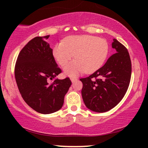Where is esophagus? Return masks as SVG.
Returning <instances> with one entry per match:
<instances>
[{
    "label": "esophagus",
    "instance_id": "1",
    "mask_svg": "<svg viewBox=\"0 0 148 148\" xmlns=\"http://www.w3.org/2000/svg\"><path fill=\"white\" fill-rule=\"evenodd\" d=\"M70 79H71V81H72V83H73V82H74V81H76V80H77V79H76V78H74V77L70 78Z\"/></svg>",
    "mask_w": 148,
    "mask_h": 148
}]
</instances>
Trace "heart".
Instances as JSON below:
<instances>
[{"label":"heart","instance_id":"obj_1","mask_svg":"<svg viewBox=\"0 0 148 148\" xmlns=\"http://www.w3.org/2000/svg\"><path fill=\"white\" fill-rule=\"evenodd\" d=\"M108 45L106 40L91 35L71 36L57 43L53 55L60 66L66 65L74 57L76 60L64 68L66 75L75 76L84 70L90 73L99 69L106 60Z\"/></svg>","mask_w":148,"mask_h":148}]
</instances>
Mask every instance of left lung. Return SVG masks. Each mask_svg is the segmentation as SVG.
Instances as JSON below:
<instances>
[{"label":"left lung","instance_id":"8db88e82","mask_svg":"<svg viewBox=\"0 0 148 148\" xmlns=\"http://www.w3.org/2000/svg\"><path fill=\"white\" fill-rule=\"evenodd\" d=\"M112 48L116 53L104 65L88 77L80 79L85 105L91 111L103 113L116 106L125 96L130 85L132 63L125 46L113 39Z\"/></svg>","mask_w":148,"mask_h":148}]
</instances>
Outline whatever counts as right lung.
<instances>
[{
    "mask_svg": "<svg viewBox=\"0 0 148 148\" xmlns=\"http://www.w3.org/2000/svg\"><path fill=\"white\" fill-rule=\"evenodd\" d=\"M36 37L22 49L15 66V79L25 103L35 111L50 114L62 108L72 82L69 78L53 79L61 73L53 50L46 40Z\"/></svg>",
    "mask_w": 148,
    "mask_h": 148,
    "instance_id": "obj_1",
    "label": "right lung"
}]
</instances>
